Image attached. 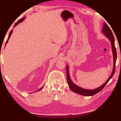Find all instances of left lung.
<instances>
[{"label": "left lung", "mask_w": 121, "mask_h": 121, "mask_svg": "<svg viewBox=\"0 0 121 121\" xmlns=\"http://www.w3.org/2000/svg\"><path fill=\"white\" fill-rule=\"evenodd\" d=\"M102 32H103L104 34H105V35L108 38L109 40L111 41V43L112 50L113 56V70H112V73L111 74L110 77H109V78L107 80L106 82L103 85L101 86L97 87V88L95 89H94V90H87V89H82V87L76 85L75 84H74L73 82L71 80L70 75H69L68 66L67 65V67H66V70H67V79L68 84L69 87V88L71 89V90L73 91L74 92H75V93L80 94V95H82V96H92L94 95H95L96 94L100 92V91L108 83L109 80L112 78L114 73H115L116 62L117 59V52L115 46V39H114L113 34H112L110 28L109 27V26L108 25H107L106 23H104L103 29H102Z\"/></svg>", "instance_id": "obj_1"}]
</instances>
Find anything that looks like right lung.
I'll use <instances>...</instances> for the list:
<instances>
[{
	"mask_svg": "<svg viewBox=\"0 0 121 121\" xmlns=\"http://www.w3.org/2000/svg\"><path fill=\"white\" fill-rule=\"evenodd\" d=\"M24 19H25V17H22V18H21V19H20L19 21H17V22H16V24H15V25H14V27H15V26H16V25H18V24H19L20 22H22V21L23 20H24ZM12 32H13V30H11V31H10V34H9V37H8V39H7V41H6V43H7V42H8V40H9V38H10V36H11V34H12ZM42 87H41V88H40V89H39V90H38V91H39V90H41V89H42Z\"/></svg>",
	"mask_w": 121,
	"mask_h": 121,
	"instance_id": "add662e5",
	"label": "right lung"
}]
</instances>
